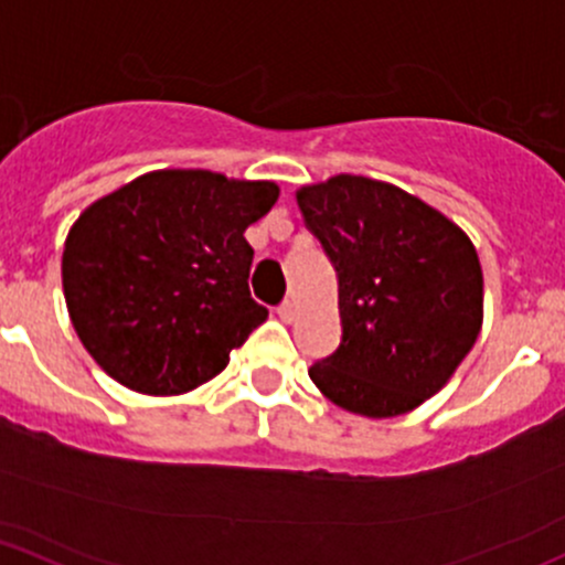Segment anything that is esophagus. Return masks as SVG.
Segmentation results:
<instances>
[{
  "label": "esophagus",
  "instance_id": "esophagus-1",
  "mask_svg": "<svg viewBox=\"0 0 565 565\" xmlns=\"http://www.w3.org/2000/svg\"><path fill=\"white\" fill-rule=\"evenodd\" d=\"M276 311H278V317H281V322H287V324L295 322V317H298V306H295L292 300H284Z\"/></svg>",
  "mask_w": 565,
  "mask_h": 565
}]
</instances>
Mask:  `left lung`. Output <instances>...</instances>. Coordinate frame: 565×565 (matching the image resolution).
Returning a JSON list of instances; mask_svg holds the SVG:
<instances>
[{
  "instance_id": "obj_1",
  "label": "left lung",
  "mask_w": 565,
  "mask_h": 565,
  "mask_svg": "<svg viewBox=\"0 0 565 565\" xmlns=\"http://www.w3.org/2000/svg\"><path fill=\"white\" fill-rule=\"evenodd\" d=\"M338 276L341 343L308 376L335 406L397 417L436 395L482 328V267L457 224L362 175L298 192Z\"/></svg>"
}]
</instances>
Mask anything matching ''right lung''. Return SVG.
Returning <instances> with one entry per match:
<instances>
[{
	"instance_id": "right-lung-1",
	"label": "right lung",
	"mask_w": 565,
	"mask_h": 565,
	"mask_svg": "<svg viewBox=\"0 0 565 565\" xmlns=\"http://www.w3.org/2000/svg\"><path fill=\"white\" fill-rule=\"evenodd\" d=\"M276 200L270 181L159 170L88 205L64 243L62 284L97 365L146 395L222 373L267 319L248 292L254 248L243 233Z\"/></svg>"
}]
</instances>
